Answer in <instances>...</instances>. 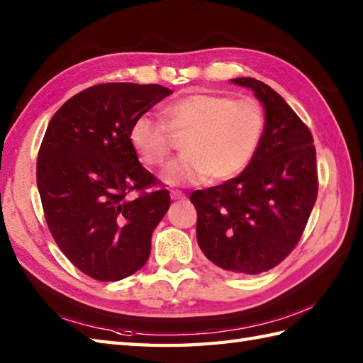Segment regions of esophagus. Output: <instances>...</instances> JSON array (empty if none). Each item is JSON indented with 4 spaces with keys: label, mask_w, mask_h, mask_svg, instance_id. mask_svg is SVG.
<instances>
[{
    "label": "esophagus",
    "mask_w": 363,
    "mask_h": 363,
    "mask_svg": "<svg viewBox=\"0 0 363 363\" xmlns=\"http://www.w3.org/2000/svg\"><path fill=\"white\" fill-rule=\"evenodd\" d=\"M172 199H174V201H184V199H186V195L179 190H172Z\"/></svg>",
    "instance_id": "obj_1"
}]
</instances>
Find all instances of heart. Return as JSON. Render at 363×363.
Listing matches in <instances>:
<instances>
[{
    "mask_svg": "<svg viewBox=\"0 0 363 363\" xmlns=\"http://www.w3.org/2000/svg\"><path fill=\"white\" fill-rule=\"evenodd\" d=\"M165 123L150 113L130 126V143L146 165L162 167L182 138L184 154L164 172L173 186L228 181L243 173L257 154L265 133V111L254 99H235L196 90L169 103Z\"/></svg>",
    "mask_w": 363,
    "mask_h": 363,
    "instance_id": "1",
    "label": "heart"
}]
</instances>
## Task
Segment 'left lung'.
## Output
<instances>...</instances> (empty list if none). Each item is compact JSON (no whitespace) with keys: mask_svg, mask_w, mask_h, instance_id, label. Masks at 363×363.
Listing matches in <instances>:
<instances>
[{"mask_svg":"<svg viewBox=\"0 0 363 363\" xmlns=\"http://www.w3.org/2000/svg\"><path fill=\"white\" fill-rule=\"evenodd\" d=\"M233 82L264 104V138L243 173L195 190L190 201L204 256L228 272L259 274L279 265L304 233L318 195L317 152L309 128L279 94L254 78Z\"/></svg>","mask_w":363,"mask_h":363,"instance_id":"8db88e82","label":"left lung"}]
</instances>
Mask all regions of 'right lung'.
I'll return each mask as SVG.
<instances>
[{
  "mask_svg": "<svg viewBox=\"0 0 363 363\" xmlns=\"http://www.w3.org/2000/svg\"><path fill=\"white\" fill-rule=\"evenodd\" d=\"M172 94L159 84H98L68 99L46 128L37 156L46 225L67 259L96 281L125 279L146 264L172 203L129 138L138 115Z\"/></svg>",
  "mask_w": 363,
  "mask_h": 363,
  "instance_id": "add662e5",
  "label": "right lung"
}]
</instances>
